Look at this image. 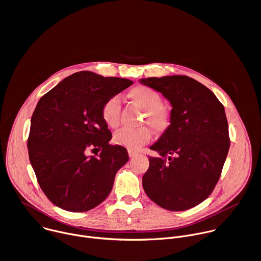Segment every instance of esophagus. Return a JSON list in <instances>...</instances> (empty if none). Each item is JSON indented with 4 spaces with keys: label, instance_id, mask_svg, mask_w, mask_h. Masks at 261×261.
Returning a JSON list of instances; mask_svg holds the SVG:
<instances>
[{
    "label": "esophagus",
    "instance_id": "esophagus-1",
    "mask_svg": "<svg viewBox=\"0 0 261 261\" xmlns=\"http://www.w3.org/2000/svg\"><path fill=\"white\" fill-rule=\"evenodd\" d=\"M128 154H129L130 158H134V157H136L138 155V152L133 151V150H128Z\"/></svg>",
    "mask_w": 261,
    "mask_h": 261
}]
</instances>
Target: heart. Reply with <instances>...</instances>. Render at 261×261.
I'll return each mask as SVG.
<instances>
[{
	"label": "heart",
	"instance_id": "1",
	"mask_svg": "<svg viewBox=\"0 0 261 261\" xmlns=\"http://www.w3.org/2000/svg\"><path fill=\"white\" fill-rule=\"evenodd\" d=\"M130 98L136 102L143 110H145L144 122H146L156 131H162L168 125V114L161 107V95L152 88L139 86L132 89L129 93ZM121 99L119 96L108 98L101 109L102 119L109 128H116L120 123ZM152 133L146 127L138 129H122L115 133L113 141L118 145H122L137 150L141 145L151 140Z\"/></svg>",
	"mask_w": 261,
	"mask_h": 261
}]
</instances>
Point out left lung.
<instances>
[{"instance_id":"obj_1","label":"left lung","mask_w":261,"mask_h":261,"mask_svg":"<svg viewBox=\"0 0 261 261\" xmlns=\"http://www.w3.org/2000/svg\"><path fill=\"white\" fill-rule=\"evenodd\" d=\"M170 102V125L150 146L142 187L155 203L186 211L206 199L219 180L230 146L225 109L202 84L185 75L141 79Z\"/></svg>"}]
</instances>
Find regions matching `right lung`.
I'll list each match as a JSON object with an SVG mask.
<instances>
[{
    "mask_svg": "<svg viewBox=\"0 0 261 261\" xmlns=\"http://www.w3.org/2000/svg\"><path fill=\"white\" fill-rule=\"evenodd\" d=\"M133 84L81 71L63 80L37 103L31 119L28 150L31 165L46 197L74 213L99 205L113 189L128 160L124 146L102 119L104 102ZM101 150L97 157L89 150Z\"/></svg>",
    "mask_w": 261,
    "mask_h": 261,
    "instance_id": "1",
    "label": "right lung"
}]
</instances>
